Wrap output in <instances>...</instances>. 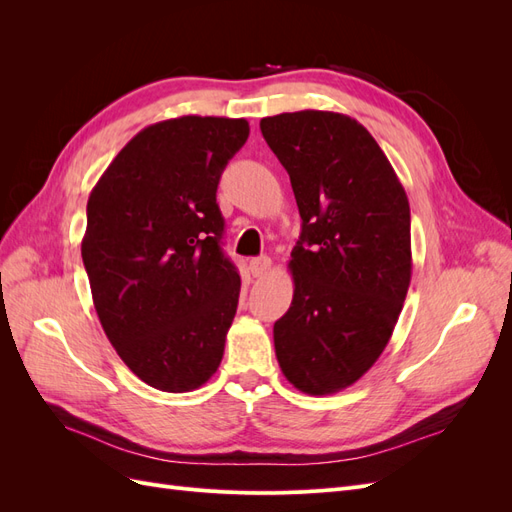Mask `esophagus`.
Here are the masks:
<instances>
[{"label": "esophagus", "instance_id": "esophagus-1", "mask_svg": "<svg viewBox=\"0 0 512 512\" xmlns=\"http://www.w3.org/2000/svg\"><path fill=\"white\" fill-rule=\"evenodd\" d=\"M269 269H271V258L267 256H258L250 260V271L254 277H262Z\"/></svg>", "mask_w": 512, "mask_h": 512}]
</instances>
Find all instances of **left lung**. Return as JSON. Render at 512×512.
<instances>
[{
  "instance_id": "left-lung-1",
  "label": "left lung",
  "mask_w": 512,
  "mask_h": 512,
  "mask_svg": "<svg viewBox=\"0 0 512 512\" xmlns=\"http://www.w3.org/2000/svg\"><path fill=\"white\" fill-rule=\"evenodd\" d=\"M260 132L303 220L288 262L292 303L273 327L277 363L299 391L331 395L378 361L404 307L408 196L374 136L348 115L282 113L260 119Z\"/></svg>"
}]
</instances>
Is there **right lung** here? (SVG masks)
I'll list each match as a JSON object with an SVG mask.
<instances>
[{
	"instance_id": "add662e5",
	"label": "right lung",
	"mask_w": 512,
	"mask_h": 512,
	"mask_svg": "<svg viewBox=\"0 0 512 512\" xmlns=\"http://www.w3.org/2000/svg\"><path fill=\"white\" fill-rule=\"evenodd\" d=\"M250 123L185 115L138 132L87 200L83 265L102 329L153 389L188 393L220 367L241 277L215 192Z\"/></svg>"
}]
</instances>
